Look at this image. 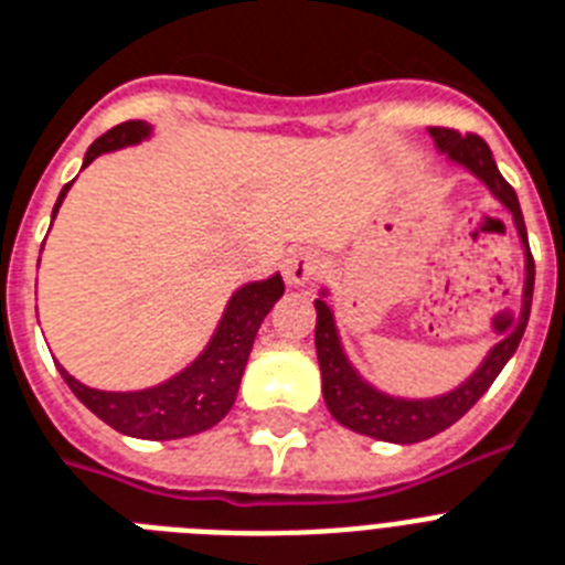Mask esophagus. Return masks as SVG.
Listing matches in <instances>:
<instances>
[{"label": "esophagus", "instance_id": "34e87169", "mask_svg": "<svg viewBox=\"0 0 565 565\" xmlns=\"http://www.w3.org/2000/svg\"><path fill=\"white\" fill-rule=\"evenodd\" d=\"M319 269H322V255L317 248H296L284 260V281L290 287H305L317 278Z\"/></svg>", "mask_w": 565, "mask_h": 565}]
</instances>
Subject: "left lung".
<instances>
[{"label":"left lung","instance_id":"left-lung-1","mask_svg":"<svg viewBox=\"0 0 565 565\" xmlns=\"http://www.w3.org/2000/svg\"><path fill=\"white\" fill-rule=\"evenodd\" d=\"M428 135L434 146H437V152L446 154L448 163H455V167L469 172L472 179L481 181L483 188L490 190L492 199L513 216L519 243L525 248V284H522L519 317L510 319L504 337L492 345L490 352L483 354L478 370L466 381H460L455 390L428 395V398L393 395L370 384L358 372V366L349 361V354H345L343 337H340V328H337L334 319V308L328 305L331 290L328 287L319 290V299L313 301L317 305V358L328 411L345 428L358 430L363 437L398 443V446H411V443L437 437L439 430L451 428L463 413L472 411L475 402L490 390L492 381L499 377V372L516 354L522 334H525L527 328V317H531V301H534V257H531V246H527L525 216H522V207H519L516 190L510 188L504 175L499 172V167H495L490 146L483 143L478 135H457L451 128H428Z\"/></svg>","mask_w":565,"mask_h":565}]
</instances>
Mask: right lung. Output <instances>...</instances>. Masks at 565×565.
Here are the masks:
<instances>
[{"instance_id": "obj_1", "label": "right lung", "mask_w": 565, "mask_h": 565, "mask_svg": "<svg viewBox=\"0 0 565 565\" xmlns=\"http://www.w3.org/2000/svg\"><path fill=\"white\" fill-rule=\"evenodd\" d=\"M154 128L143 119H131L122 126L110 128L84 154V167H90L99 154L117 152L126 146H137L149 140ZM73 181L64 184L57 195L52 220L57 216V207L64 204ZM43 252V248H40ZM284 296L281 275L275 273L264 281H246L243 287L231 292L228 305L222 310L220 322L213 328L211 340L193 361L161 384L146 386V390H128V393H114V390H96L82 381H75L70 372L57 363L66 386L73 390L75 398L108 422L110 428L137 439H181L202 434L213 428L216 422L228 416L237 398L239 377L246 370L248 354L255 345L257 328L266 319V313L275 308V301Z\"/></svg>"}]
</instances>
